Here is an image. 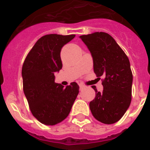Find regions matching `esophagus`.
Masks as SVG:
<instances>
[{
	"mask_svg": "<svg viewBox=\"0 0 150 150\" xmlns=\"http://www.w3.org/2000/svg\"><path fill=\"white\" fill-rule=\"evenodd\" d=\"M79 88L82 90V89H83L85 88V86H83V85H79Z\"/></svg>",
	"mask_w": 150,
	"mask_h": 150,
	"instance_id": "34e87169",
	"label": "esophagus"
}]
</instances>
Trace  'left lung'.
I'll return each mask as SVG.
<instances>
[{
	"mask_svg": "<svg viewBox=\"0 0 150 150\" xmlns=\"http://www.w3.org/2000/svg\"><path fill=\"white\" fill-rule=\"evenodd\" d=\"M80 38L91 53L95 74L104 77L102 93L92 86L96 92L89 103L92 114L103 124L115 123L123 117L132 100L133 76L128 57L108 33L96 32Z\"/></svg>",
	"mask_w": 150,
	"mask_h": 150,
	"instance_id": "left-lung-1",
	"label": "left lung"
}]
</instances>
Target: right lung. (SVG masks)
<instances>
[{
	"mask_svg": "<svg viewBox=\"0 0 150 150\" xmlns=\"http://www.w3.org/2000/svg\"><path fill=\"white\" fill-rule=\"evenodd\" d=\"M75 35L49 34L37 40L25 59L23 91L32 114L46 125H54L68 116L79 86L71 82L64 87L54 82V73L62 68L61 50Z\"/></svg>",
	"mask_w": 150,
	"mask_h": 150,
	"instance_id": "add662e5",
	"label": "right lung"
}]
</instances>
